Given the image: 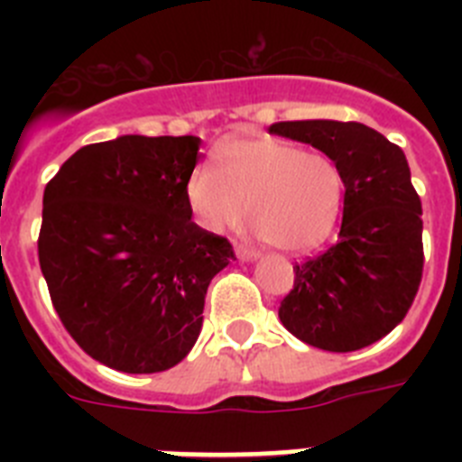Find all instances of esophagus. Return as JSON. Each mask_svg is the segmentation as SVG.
I'll list each match as a JSON object with an SVG mask.
<instances>
[{"mask_svg":"<svg viewBox=\"0 0 462 462\" xmlns=\"http://www.w3.org/2000/svg\"><path fill=\"white\" fill-rule=\"evenodd\" d=\"M236 254H238L240 261H254L256 256H259L254 250H250L247 245H236Z\"/></svg>","mask_w":462,"mask_h":462,"instance_id":"34e87169","label":"esophagus"}]
</instances>
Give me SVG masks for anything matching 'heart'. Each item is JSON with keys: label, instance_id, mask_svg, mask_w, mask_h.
<instances>
[{"label": "heart", "instance_id": "obj_1", "mask_svg": "<svg viewBox=\"0 0 462 462\" xmlns=\"http://www.w3.org/2000/svg\"><path fill=\"white\" fill-rule=\"evenodd\" d=\"M191 210L210 231L236 226L247 215L261 238L287 252L324 243L345 203V175L330 157L300 145L261 138H228L217 164L196 166L187 182Z\"/></svg>", "mask_w": 462, "mask_h": 462}]
</instances>
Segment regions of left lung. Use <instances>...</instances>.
I'll use <instances>...</instances> for the list:
<instances>
[{
    "mask_svg": "<svg viewBox=\"0 0 462 462\" xmlns=\"http://www.w3.org/2000/svg\"><path fill=\"white\" fill-rule=\"evenodd\" d=\"M277 136L321 150L345 175L337 243L293 266L284 328L326 352H356L405 319L423 275L421 199L405 152L361 122H275Z\"/></svg>",
    "mask_w": 462,
    "mask_h": 462,
    "instance_id": "obj_1",
    "label": "left lung"
}]
</instances>
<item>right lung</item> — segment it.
<instances>
[{
    "instance_id": "add662e5",
    "label": "right lung",
    "mask_w": 462,
    "mask_h": 462,
    "mask_svg": "<svg viewBox=\"0 0 462 462\" xmlns=\"http://www.w3.org/2000/svg\"><path fill=\"white\" fill-rule=\"evenodd\" d=\"M196 136H120L71 154L43 191L39 263L69 336L108 368L162 373L191 352L234 247L191 222Z\"/></svg>"
}]
</instances>
